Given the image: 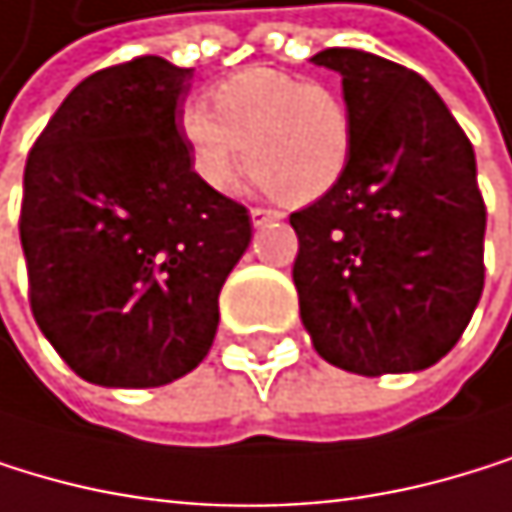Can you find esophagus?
<instances>
[{"label": "esophagus", "mask_w": 512, "mask_h": 512, "mask_svg": "<svg viewBox=\"0 0 512 512\" xmlns=\"http://www.w3.org/2000/svg\"><path fill=\"white\" fill-rule=\"evenodd\" d=\"M250 219H253L256 228H262V225H268V222H278L281 213H278V210H265V206H253V210H250Z\"/></svg>", "instance_id": "obj_1"}]
</instances>
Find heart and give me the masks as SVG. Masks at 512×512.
I'll return each instance as SVG.
<instances>
[{"label": "heart", "instance_id": "heart-1", "mask_svg": "<svg viewBox=\"0 0 512 512\" xmlns=\"http://www.w3.org/2000/svg\"><path fill=\"white\" fill-rule=\"evenodd\" d=\"M188 107L182 135L197 179L228 191L247 154L253 182L309 203L337 188L352 157V117L337 92L275 67H247Z\"/></svg>", "mask_w": 512, "mask_h": 512}]
</instances>
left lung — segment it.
I'll list each match as a JSON object with an SVG mask.
<instances>
[{
	"mask_svg": "<svg viewBox=\"0 0 512 512\" xmlns=\"http://www.w3.org/2000/svg\"><path fill=\"white\" fill-rule=\"evenodd\" d=\"M312 64L343 76L352 157L290 216L302 327L349 374L423 371L454 349L485 284L473 145L420 73L358 49Z\"/></svg>",
	"mask_w": 512,
	"mask_h": 512,
	"instance_id": "8db88e82",
	"label": "left lung"
}]
</instances>
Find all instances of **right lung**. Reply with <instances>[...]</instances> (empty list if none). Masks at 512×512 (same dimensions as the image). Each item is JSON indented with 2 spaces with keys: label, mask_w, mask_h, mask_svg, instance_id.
Listing matches in <instances>:
<instances>
[{
  "label": "right lung",
  "mask_w": 512,
  "mask_h": 512,
  "mask_svg": "<svg viewBox=\"0 0 512 512\" xmlns=\"http://www.w3.org/2000/svg\"><path fill=\"white\" fill-rule=\"evenodd\" d=\"M191 67L157 55L86 76L27 157L21 247L30 309L83 380L166 386L206 358L219 293L253 237L206 188L179 107Z\"/></svg>",
  "instance_id": "obj_1"
}]
</instances>
